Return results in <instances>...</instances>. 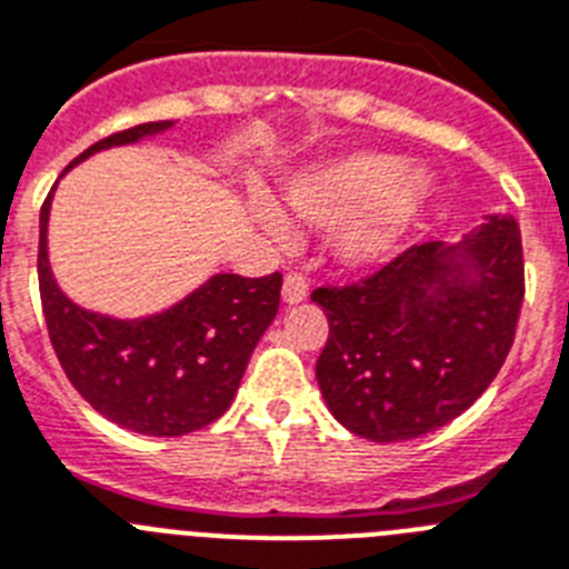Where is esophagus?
<instances>
[{
	"label": "esophagus",
	"instance_id": "1",
	"mask_svg": "<svg viewBox=\"0 0 569 569\" xmlns=\"http://www.w3.org/2000/svg\"><path fill=\"white\" fill-rule=\"evenodd\" d=\"M307 295H309L307 277L298 274V271L286 274V280H283V300H286V303H300V300L307 298Z\"/></svg>",
	"mask_w": 569,
	"mask_h": 569
}]
</instances>
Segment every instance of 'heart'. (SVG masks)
<instances>
[{"mask_svg": "<svg viewBox=\"0 0 569 569\" xmlns=\"http://www.w3.org/2000/svg\"><path fill=\"white\" fill-rule=\"evenodd\" d=\"M431 184L422 173L405 170V161L385 152H356L332 164L300 173L289 184L295 217L318 228H336V251L347 262L365 266L396 251L428 202ZM277 233L286 222L266 211Z\"/></svg>", "mask_w": 569, "mask_h": 569, "instance_id": "1", "label": "heart"}]
</instances>
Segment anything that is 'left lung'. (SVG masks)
I'll list each match as a JSON object with an SVG mask.
<instances>
[{
  "label": "left lung",
  "instance_id": "obj_1",
  "mask_svg": "<svg viewBox=\"0 0 569 569\" xmlns=\"http://www.w3.org/2000/svg\"><path fill=\"white\" fill-rule=\"evenodd\" d=\"M329 321L318 385L332 417L373 442L431 433L477 402L512 350L523 248L512 217L460 246L419 242L373 274L318 286Z\"/></svg>",
  "mask_w": 569,
  "mask_h": 569
}]
</instances>
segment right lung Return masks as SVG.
<instances>
[{"label": "right lung", "mask_w": 569, "mask_h": 569, "mask_svg": "<svg viewBox=\"0 0 569 569\" xmlns=\"http://www.w3.org/2000/svg\"><path fill=\"white\" fill-rule=\"evenodd\" d=\"M167 127L170 121H152L112 132L71 164ZM49 208L51 193L42 202L37 248L42 315L74 390L114 425L147 437H181L222 417L257 341L274 321L283 274H217L167 312L114 321L74 307L57 289L46 251Z\"/></svg>", "instance_id": "obj_1"}]
</instances>
